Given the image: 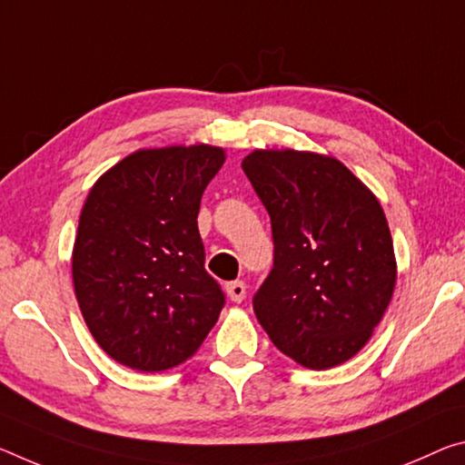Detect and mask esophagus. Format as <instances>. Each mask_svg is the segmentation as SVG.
<instances>
[{
	"mask_svg": "<svg viewBox=\"0 0 465 465\" xmlns=\"http://www.w3.org/2000/svg\"><path fill=\"white\" fill-rule=\"evenodd\" d=\"M225 292H227V296H230L232 302L240 304V302L246 298V283L244 282H232V283L225 285Z\"/></svg>",
	"mask_w": 465,
	"mask_h": 465,
	"instance_id": "34e87169",
	"label": "esophagus"
}]
</instances>
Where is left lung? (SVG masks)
I'll list each match as a JSON object with an SVG mask.
<instances>
[{
  "label": "left lung",
  "instance_id": "8db88e82",
  "mask_svg": "<svg viewBox=\"0 0 465 465\" xmlns=\"http://www.w3.org/2000/svg\"><path fill=\"white\" fill-rule=\"evenodd\" d=\"M242 169L269 213L275 246L252 300L256 319L302 366L345 362L393 296L397 264L381 203L327 154L254 151Z\"/></svg>",
  "mask_w": 465,
  "mask_h": 465
}]
</instances>
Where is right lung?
Segmentation results:
<instances>
[{"instance_id":"1","label":"right lung","mask_w":465,"mask_h":465,"mask_svg":"<svg viewBox=\"0 0 465 465\" xmlns=\"http://www.w3.org/2000/svg\"><path fill=\"white\" fill-rule=\"evenodd\" d=\"M225 161L219 146L128 154L86 196L72 252L86 327L115 362L159 372L186 362L225 296L204 269L198 209Z\"/></svg>"}]
</instances>
